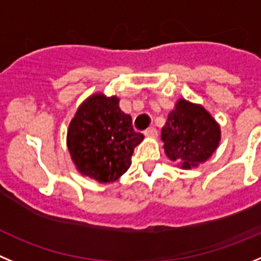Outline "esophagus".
Instances as JSON below:
<instances>
[{"label":"esophagus","mask_w":261,"mask_h":261,"mask_svg":"<svg viewBox=\"0 0 261 261\" xmlns=\"http://www.w3.org/2000/svg\"><path fill=\"white\" fill-rule=\"evenodd\" d=\"M157 134H159V131L154 127H149L144 131V135L147 136V138H156Z\"/></svg>","instance_id":"1"}]
</instances>
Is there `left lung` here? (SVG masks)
<instances>
[{
  "instance_id": "obj_1",
  "label": "left lung",
  "mask_w": 261,
  "mask_h": 261,
  "mask_svg": "<svg viewBox=\"0 0 261 261\" xmlns=\"http://www.w3.org/2000/svg\"><path fill=\"white\" fill-rule=\"evenodd\" d=\"M166 156L190 169L212 156L220 142L217 122L200 105L179 100L161 131Z\"/></svg>"
}]
</instances>
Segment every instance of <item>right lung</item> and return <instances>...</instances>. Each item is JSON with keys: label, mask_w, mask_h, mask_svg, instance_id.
<instances>
[{"label": "right lung", "mask_w": 261, "mask_h": 261, "mask_svg": "<svg viewBox=\"0 0 261 261\" xmlns=\"http://www.w3.org/2000/svg\"><path fill=\"white\" fill-rule=\"evenodd\" d=\"M133 119L119 109L116 96L95 95L81 105L67 131V147L82 174L114 182L131 165L134 148L143 140Z\"/></svg>", "instance_id": "obj_1"}]
</instances>
